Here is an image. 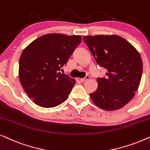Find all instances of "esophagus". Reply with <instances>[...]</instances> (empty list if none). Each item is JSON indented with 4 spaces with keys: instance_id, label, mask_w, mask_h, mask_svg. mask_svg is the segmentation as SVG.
I'll return each mask as SVG.
<instances>
[{
    "instance_id": "esophagus-1",
    "label": "esophagus",
    "mask_w": 150,
    "mask_h": 150,
    "mask_svg": "<svg viewBox=\"0 0 150 150\" xmlns=\"http://www.w3.org/2000/svg\"><path fill=\"white\" fill-rule=\"evenodd\" d=\"M89 79V76H85L84 79H80V81H81V82H82V83H84V82H85V81H87V80H88Z\"/></svg>"
}]
</instances>
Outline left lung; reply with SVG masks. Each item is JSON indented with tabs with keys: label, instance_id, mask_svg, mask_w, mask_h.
Returning <instances> with one entry per match:
<instances>
[{
	"label": "left lung",
	"instance_id": "1",
	"mask_svg": "<svg viewBox=\"0 0 150 150\" xmlns=\"http://www.w3.org/2000/svg\"><path fill=\"white\" fill-rule=\"evenodd\" d=\"M96 63L106 69L98 78V88L89 94L95 105L105 110H119L134 96L141 82L143 62L139 52L117 35L83 37Z\"/></svg>",
	"mask_w": 150,
	"mask_h": 150
}]
</instances>
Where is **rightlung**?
<instances>
[{
    "mask_svg": "<svg viewBox=\"0 0 150 150\" xmlns=\"http://www.w3.org/2000/svg\"><path fill=\"white\" fill-rule=\"evenodd\" d=\"M81 41V36L45 34L23 51L19 79L25 92L38 106L54 108L67 99L76 81L59 71Z\"/></svg>",
    "mask_w": 150,
    "mask_h": 150,
    "instance_id": "obj_1",
    "label": "right lung"
}]
</instances>
